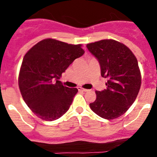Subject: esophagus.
Masks as SVG:
<instances>
[{
	"instance_id": "34e87169",
	"label": "esophagus",
	"mask_w": 157,
	"mask_h": 157,
	"mask_svg": "<svg viewBox=\"0 0 157 157\" xmlns=\"http://www.w3.org/2000/svg\"><path fill=\"white\" fill-rule=\"evenodd\" d=\"M78 90H82V91H84V92H87V91H89V90H86V89H83L82 88V87H78Z\"/></svg>"
}]
</instances>
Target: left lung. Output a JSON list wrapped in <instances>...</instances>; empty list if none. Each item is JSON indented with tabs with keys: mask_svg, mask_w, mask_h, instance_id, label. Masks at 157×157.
Instances as JSON below:
<instances>
[{
	"mask_svg": "<svg viewBox=\"0 0 157 157\" xmlns=\"http://www.w3.org/2000/svg\"><path fill=\"white\" fill-rule=\"evenodd\" d=\"M99 61L101 74L107 78V88L96 91L95 101L90 104L96 114L105 120L120 117L135 101L141 84L138 60L124 44L105 39L86 45Z\"/></svg>",
	"mask_w": 157,
	"mask_h": 157,
	"instance_id": "8db88e82",
	"label": "left lung"
}]
</instances>
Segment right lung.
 <instances>
[{"instance_id":"right-lung-1","label":"right lung","mask_w":157,"mask_h":157,"mask_svg":"<svg viewBox=\"0 0 157 157\" xmlns=\"http://www.w3.org/2000/svg\"><path fill=\"white\" fill-rule=\"evenodd\" d=\"M81 47L47 38L25 54L18 79L19 90L25 103L41 120H57L70 108L78 89L63 86L59 79L84 54Z\"/></svg>"}]
</instances>
